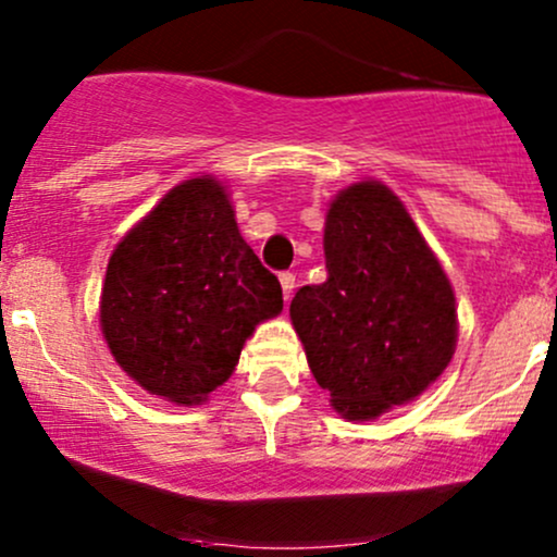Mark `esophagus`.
<instances>
[{
	"label": "esophagus",
	"mask_w": 557,
	"mask_h": 557,
	"mask_svg": "<svg viewBox=\"0 0 557 557\" xmlns=\"http://www.w3.org/2000/svg\"><path fill=\"white\" fill-rule=\"evenodd\" d=\"M280 285H283V298L290 300L293 298V287H296V274L283 272V274H280Z\"/></svg>",
	"instance_id": "1"
}]
</instances>
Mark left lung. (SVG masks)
I'll return each instance as SVG.
<instances>
[{"instance_id": "left-lung-1", "label": "left lung", "mask_w": 557, "mask_h": 557, "mask_svg": "<svg viewBox=\"0 0 557 557\" xmlns=\"http://www.w3.org/2000/svg\"><path fill=\"white\" fill-rule=\"evenodd\" d=\"M327 280L290 319L311 374L345 419L367 421L424 393L456 350V296L406 207L363 181L330 203Z\"/></svg>"}]
</instances>
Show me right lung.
Here are the masks:
<instances>
[{
  "mask_svg": "<svg viewBox=\"0 0 557 557\" xmlns=\"http://www.w3.org/2000/svg\"><path fill=\"white\" fill-rule=\"evenodd\" d=\"M283 311V287L240 238L225 188H172L114 248L101 332L140 387L198 403L233 374L253 327Z\"/></svg>",
  "mask_w": 557,
  "mask_h": 557,
  "instance_id": "add662e5",
  "label": "right lung"
}]
</instances>
